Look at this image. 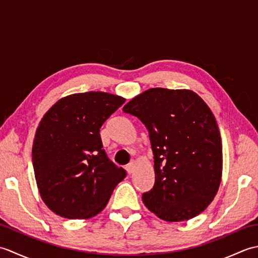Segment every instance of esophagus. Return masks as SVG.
I'll use <instances>...</instances> for the list:
<instances>
[{"label": "esophagus", "mask_w": 258, "mask_h": 258, "mask_svg": "<svg viewBox=\"0 0 258 258\" xmlns=\"http://www.w3.org/2000/svg\"><path fill=\"white\" fill-rule=\"evenodd\" d=\"M134 169H135V163H133V162L126 166V172H127L128 174H132L134 172Z\"/></svg>", "instance_id": "obj_1"}]
</instances>
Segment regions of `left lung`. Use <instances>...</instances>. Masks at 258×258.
Listing matches in <instances>:
<instances>
[{
    "mask_svg": "<svg viewBox=\"0 0 258 258\" xmlns=\"http://www.w3.org/2000/svg\"><path fill=\"white\" fill-rule=\"evenodd\" d=\"M150 134L155 183L142 199L166 222H183L206 210L222 180L223 147L211 108L190 90L154 87L123 107Z\"/></svg>",
    "mask_w": 258,
    "mask_h": 258,
    "instance_id": "8db88e82",
    "label": "left lung"
}]
</instances>
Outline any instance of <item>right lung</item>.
Segmentation results:
<instances>
[{"instance_id": "add662e5", "label": "right lung", "mask_w": 258, "mask_h": 258, "mask_svg": "<svg viewBox=\"0 0 258 258\" xmlns=\"http://www.w3.org/2000/svg\"><path fill=\"white\" fill-rule=\"evenodd\" d=\"M125 103L106 92L75 93L54 103L38 124L32 149L41 199L56 215L87 220L108 203L126 176L108 160L100 128Z\"/></svg>"}]
</instances>
